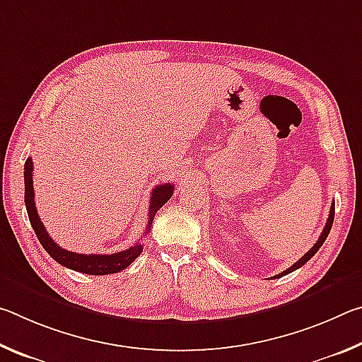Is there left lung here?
<instances>
[{"mask_svg": "<svg viewBox=\"0 0 362 362\" xmlns=\"http://www.w3.org/2000/svg\"><path fill=\"white\" fill-rule=\"evenodd\" d=\"M334 214H335V203H332V206H330V212H329V218H327V222H326V226H324V230H322V233H321V236H320V240L316 241V244L313 247H311L308 252H306L302 259H300L298 262H296L293 263L292 267H289L286 269V272H283V273H279V274H276V276H273L274 279L276 278H281V276H286V274H289V273H292L293 269H297V268H300V267H303L306 262H308L311 257H313L317 250H320V247L322 246L324 244V241H326V238H327V235H329V231H330V228H332V223H334Z\"/></svg>", "mask_w": 362, "mask_h": 362, "instance_id": "obj_1", "label": "left lung"}]
</instances>
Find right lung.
Masks as SVG:
<instances>
[{
	"instance_id": "1",
	"label": "right lung",
	"mask_w": 362,
	"mask_h": 362,
	"mask_svg": "<svg viewBox=\"0 0 362 362\" xmlns=\"http://www.w3.org/2000/svg\"><path fill=\"white\" fill-rule=\"evenodd\" d=\"M23 179H25V207L28 212L30 223H32L33 230L38 236L41 246L46 249V252L52 257L54 260L59 262L60 265H64L75 272H81L84 274H112L118 273L121 269H124L131 265V263L142 254V244L137 243L136 246H132L126 250L115 254H78L70 252L59 246L57 243L52 241V238L49 236L45 225L41 223V218L36 212L35 206V189H33V159L28 158L25 161V168H23ZM174 193L173 183H163L153 188L151 198H150V212H148V223H146L145 233L150 231V226L153 218H155L156 212L168 203L170 196Z\"/></svg>"
}]
</instances>
